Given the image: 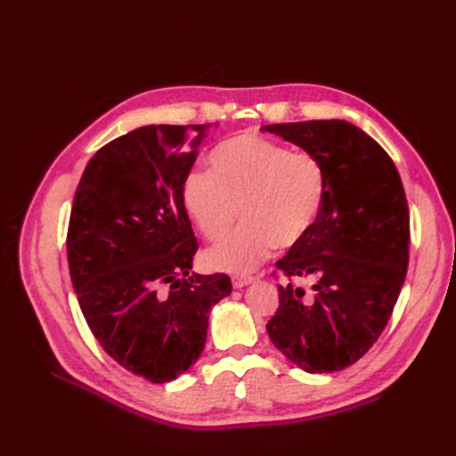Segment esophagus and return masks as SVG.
I'll return each mask as SVG.
<instances>
[{
    "label": "esophagus",
    "mask_w": 456,
    "mask_h": 456,
    "mask_svg": "<svg viewBox=\"0 0 456 456\" xmlns=\"http://www.w3.org/2000/svg\"><path fill=\"white\" fill-rule=\"evenodd\" d=\"M253 281H255L253 275H243V273L232 275V285H233V289H241V287L249 285V283H253Z\"/></svg>",
    "instance_id": "1"
}]
</instances>
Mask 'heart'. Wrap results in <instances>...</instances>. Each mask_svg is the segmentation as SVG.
I'll list each match as a JSON object with an SVG mask.
<instances>
[{"mask_svg": "<svg viewBox=\"0 0 456 456\" xmlns=\"http://www.w3.org/2000/svg\"><path fill=\"white\" fill-rule=\"evenodd\" d=\"M211 169H190L181 186L183 205L207 240L224 238L243 211L245 224L205 253L216 272L247 273L278 245L305 240L320 218L327 173L310 151H291L256 133L218 142Z\"/></svg>", "mask_w": 456, "mask_h": 456, "instance_id": "obj_1", "label": "heart"}]
</instances>
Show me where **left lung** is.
I'll use <instances>...</instances> for the list:
<instances>
[{
  "instance_id": "1",
  "label": "left lung",
  "mask_w": 456,
  "mask_h": 456,
  "mask_svg": "<svg viewBox=\"0 0 456 456\" xmlns=\"http://www.w3.org/2000/svg\"><path fill=\"white\" fill-rule=\"evenodd\" d=\"M322 159L327 196L308 236L275 262L287 278L314 280L312 295L280 285L268 337L306 372L346 369L388 323L409 265V207L394 161L344 119L265 126Z\"/></svg>"
}]
</instances>
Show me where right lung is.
Masks as SVG:
<instances>
[{"label": "right lung", "instance_id": "right-lung-1", "mask_svg": "<svg viewBox=\"0 0 456 456\" xmlns=\"http://www.w3.org/2000/svg\"><path fill=\"white\" fill-rule=\"evenodd\" d=\"M209 126H146L102 146L77 184L68 266L79 308L104 352L154 384L203 352L226 273L191 270L198 240L181 186Z\"/></svg>", "mask_w": 456, "mask_h": 456}]
</instances>
